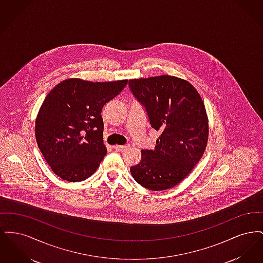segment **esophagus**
I'll list each match as a JSON object with an SVG mask.
<instances>
[{
	"label": "esophagus",
	"mask_w": 263,
	"mask_h": 263,
	"mask_svg": "<svg viewBox=\"0 0 263 263\" xmlns=\"http://www.w3.org/2000/svg\"><path fill=\"white\" fill-rule=\"evenodd\" d=\"M115 150L117 152H123V151L127 150L129 148V145H123V146H119V145H116L113 147Z\"/></svg>",
	"instance_id": "esophagus-1"
}]
</instances>
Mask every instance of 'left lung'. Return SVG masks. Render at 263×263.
<instances>
[{
	"instance_id": "1",
	"label": "left lung",
	"mask_w": 263,
	"mask_h": 263,
	"mask_svg": "<svg viewBox=\"0 0 263 263\" xmlns=\"http://www.w3.org/2000/svg\"><path fill=\"white\" fill-rule=\"evenodd\" d=\"M129 88L146 108L152 128L161 133L153 150H142L130 167L138 183L153 191L174 187L203 156L209 135L200 95L189 82L162 75L129 80Z\"/></svg>"
}]
</instances>
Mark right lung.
Wrapping results in <instances>:
<instances>
[{
  "instance_id": "1",
  "label": "right lung",
  "mask_w": 263,
  "mask_h": 263,
  "mask_svg": "<svg viewBox=\"0 0 263 263\" xmlns=\"http://www.w3.org/2000/svg\"><path fill=\"white\" fill-rule=\"evenodd\" d=\"M127 82L95 83L74 78L51 89L36 116L35 138L55 175L79 182L98 170L107 153L101 109Z\"/></svg>"
}]
</instances>
